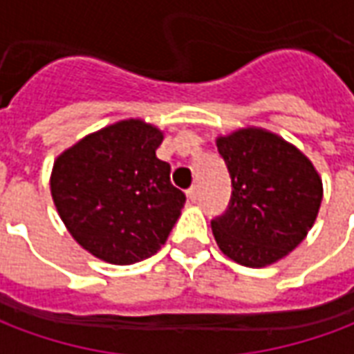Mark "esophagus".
<instances>
[{"label": "esophagus", "mask_w": 354, "mask_h": 354, "mask_svg": "<svg viewBox=\"0 0 354 354\" xmlns=\"http://www.w3.org/2000/svg\"><path fill=\"white\" fill-rule=\"evenodd\" d=\"M187 197H189L192 203H195V201L199 199V189H197V185H192V187L187 189Z\"/></svg>", "instance_id": "34e87169"}]
</instances>
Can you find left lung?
I'll use <instances>...</instances> for the list:
<instances>
[{
	"label": "left lung",
	"instance_id": "obj_1",
	"mask_svg": "<svg viewBox=\"0 0 354 354\" xmlns=\"http://www.w3.org/2000/svg\"><path fill=\"white\" fill-rule=\"evenodd\" d=\"M216 147L233 185L227 212L212 222L216 245L245 267L277 263L307 237L319 216V170L294 144L261 127L220 134Z\"/></svg>",
	"mask_w": 354,
	"mask_h": 354
}]
</instances>
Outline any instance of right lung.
Here are the masks:
<instances>
[{"label":"right lung","instance_id":"right-lung-1","mask_svg":"<svg viewBox=\"0 0 354 354\" xmlns=\"http://www.w3.org/2000/svg\"><path fill=\"white\" fill-rule=\"evenodd\" d=\"M165 134L140 117L106 124L58 155L53 203L73 241L113 266L153 256L182 214L185 195L155 151Z\"/></svg>","mask_w":354,"mask_h":354}]
</instances>
